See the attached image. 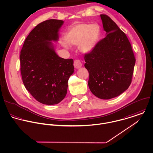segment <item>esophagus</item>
<instances>
[{"instance_id": "34e87169", "label": "esophagus", "mask_w": 153, "mask_h": 153, "mask_svg": "<svg viewBox=\"0 0 153 153\" xmlns=\"http://www.w3.org/2000/svg\"><path fill=\"white\" fill-rule=\"evenodd\" d=\"M74 67L76 69H79V68H80L82 66V64L81 62L79 59H76V60H74Z\"/></svg>"}]
</instances>
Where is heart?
<instances>
[{
  "label": "heart",
  "mask_w": 153,
  "mask_h": 153,
  "mask_svg": "<svg viewBox=\"0 0 153 153\" xmlns=\"http://www.w3.org/2000/svg\"><path fill=\"white\" fill-rule=\"evenodd\" d=\"M100 33V29L97 25L79 23L69 29L65 36V40L60 44L68 48L67 44L79 45V50L83 53H88L94 48Z\"/></svg>",
  "instance_id": "1"
}]
</instances>
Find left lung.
Segmentation results:
<instances>
[{"mask_svg":"<svg viewBox=\"0 0 153 153\" xmlns=\"http://www.w3.org/2000/svg\"><path fill=\"white\" fill-rule=\"evenodd\" d=\"M100 17L107 35L84 54V66L89 73L91 93L100 99H109L130 86L136 59L126 34L107 15Z\"/></svg>","mask_w":153,"mask_h":153,"instance_id":"obj_1","label":"left lung"}]
</instances>
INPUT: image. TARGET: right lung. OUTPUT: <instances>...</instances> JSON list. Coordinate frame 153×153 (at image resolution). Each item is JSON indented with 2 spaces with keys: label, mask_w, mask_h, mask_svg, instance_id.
I'll return each mask as SVG.
<instances>
[{
  "label": "right lung",
  "mask_w": 153,
  "mask_h": 153,
  "mask_svg": "<svg viewBox=\"0 0 153 153\" xmlns=\"http://www.w3.org/2000/svg\"><path fill=\"white\" fill-rule=\"evenodd\" d=\"M60 20H47L38 24L26 38L20 52V71L27 91L45 105L60 102L66 96L68 82L74 73L73 59L56 53L53 43L59 39Z\"/></svg>",
  "instance_id": "obj_1"
}]
</instances>
